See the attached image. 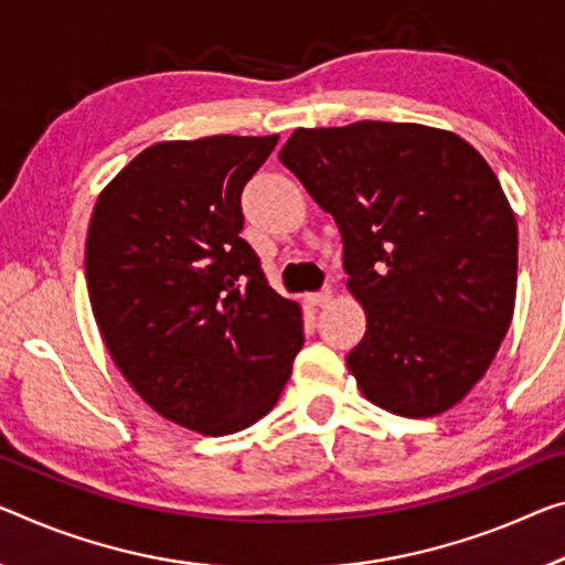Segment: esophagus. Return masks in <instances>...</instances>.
I'll use <instances>...</instances> for the list:
<instances>
[{"label": "esophagus", "instance_id": "esophagus-1", "mask_svg": "<svg viewBox=\"0 0 565 565\" xmlns=\"http://www.w3.org/2000/svg\"><path fill=\"white\" fill-rule=\"evenodd\" d=\"M333 300V290L331 288H326V290H320V292H310V295H306V302L308 306H312V308H320V306H328V302Z\"/></svg>", "mask_w": 565, "mask_h": 565}]
</instances>
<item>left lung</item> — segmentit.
<instances>
[{
  "label": "left lung",
  "mask_w": 565,
  "mask_h": 565,
  "mask_svg": "<svg viewBox=\"0 0 565 565\" xmlns=\"http://www.w3.org/2000/svg\"><path fill=\"white\" fill-rule=\"evenodd\" d=\"M288 167L343 237L366 333L345 355L361 394L422 419L484 376L515 308L518 224L490 163L419 124L295 128Z\"/></svg>",
  "instance_id": "1"
}]
</instances>
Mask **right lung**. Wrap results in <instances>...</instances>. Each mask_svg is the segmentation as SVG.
I'll return each mask as SVG.
<instances>
[{"instance_id": "1", "label": "right lung", "mask_w": 565, "mask_h": 565, "mask_svg": "<svg viewBox=\"0 0 565 565\" xmlns=\"http://www.w3.org/2000/svg\"><path fill=\"white\" fill-rule=\"evenodd\" d=\"M277 136H206L141 151L103 189L85 239L95 323L134 392L222 437L273 409L302 349L298 302L239 237L242 189Z\"/></svg>"}]
</instances>
